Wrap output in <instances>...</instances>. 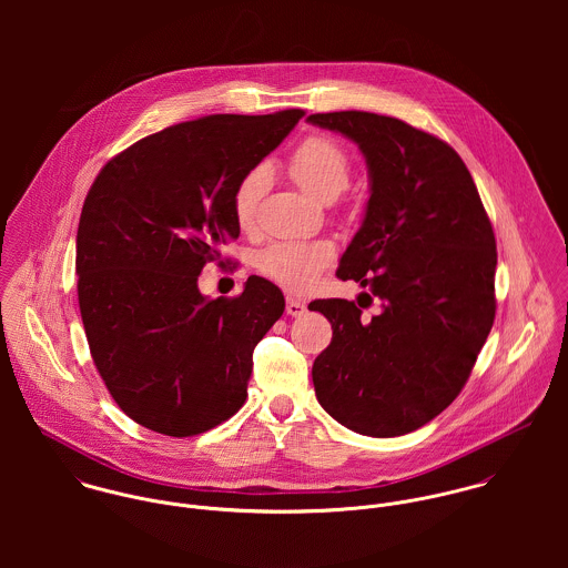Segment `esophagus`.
<instances>
[{"label":"esophagus","mask_w":568,"mask_h":568,"mask_svg":"<svg viewBox=\"0 0 568 568\" xmlns=\"http://www.w3.org/2000/svg\"><path fill=\"white\" fill-rule=\"evenodd\" d=\"M286 313L291 317H300L306 313V302L304 300H297L295 295H286Z\"/></svg>","instance_id":"1"}]
</instances>
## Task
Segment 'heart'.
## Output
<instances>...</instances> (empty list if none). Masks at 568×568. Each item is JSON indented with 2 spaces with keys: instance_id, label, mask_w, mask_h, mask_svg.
<instances>
[{
  "instance_id": "heart-1",
  "label": "heart",
  "mask_w": 568,
  "mask_h": 568,
  "mask_svg": "<svg viewBox=\"0 0 568 568\" xmlns=\"http://www.w3.org/2000/svg\"><path fill=\"white\" fill-rule=\"evenodd\" d=\"M291 176L313 196L334 201L349 181V158L345 149L327 135L304 138L288 155ZM266 183L262 168L248 170L232 194V214L236 225L248 232L255 225V212ZM334 257L329 241H277L255 253V268L288 291H306Z\"/></svg>"
}]
</instances>
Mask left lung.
<instances>
[{
    "label": "left lung",
    "mask_w": 568,
    "mask_h": 568,
    "mask_svg": "<svg viewBox=\"0 0 568 568\" xmlns=\"http://www.w3.org/2000/svg\"><path fill=\"white\" fill-rule=\"evenodd\" d=\"M367 160L372 196L336 277L369 286L365 321L347 300H315L332 341L315 358L320 405L372 437L405 435L464 389L496 315V241L470 170L453 146L398 118L315 113Z\"/></svg>",
    "instance_id": "obj_1"
}]
</instances>
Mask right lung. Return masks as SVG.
Masks as SVG:
<instances>
[{"instance_id": "1", "label": "right lung", "mask_w": 568, "mask_h": 568, "mask_svg": "<svg viewBox=\"0 0 568 568\" xmlns=\"http://www.w3.org/2000/svg\"><path fill=\"white\" fill-rule=\"evenodd\" d=\"M302 118L181 122L104 163L89 187L77 236L82 325L111 398L138 424L190 437L244 405L253 349L284 295L251 275L241 295L207 300L196 282L241 234L236 183Z\"/></svg>"}]
</instances>
